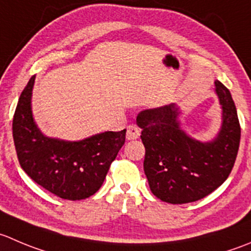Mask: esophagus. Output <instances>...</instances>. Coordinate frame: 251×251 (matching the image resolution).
<instances>
[{
  "mask_svg": "<svg viewBox=\"0 0 251 251\" xmlns=\"http://www.w3.org/2000/svg\"><path fill=\"white\" fill-rule=\"evenodd\" d=\"M140 137V128L135 125H130L126 131V140H136V138Z\"/></svg>",
  "mask_w": 251,
  "mask_h": 251,
  "instance_id": "esophagus-1",
  "label": "esophagus"
}]
</instances>
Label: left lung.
<instances>
[{"mask_svg":"<svg viewBox=\"0 0 251 251\" xmlns=\"http://www.w3.org/2000/svg\"><path fill=\"white\" fill-rule=\"evenodd\" d=\"M221 105V127L208 141L191 137L175 103L141 111L137 125L146 148L143 169L153 195L173 205L203 199L226 181L234 165L240 125L230 92L215 81Z\"/></svg>","mask_w":251,"mask_h":251,"instance_id":"left-lung-1","label":"left lung"}]
</instances>
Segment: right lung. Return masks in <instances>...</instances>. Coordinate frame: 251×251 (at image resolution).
Here are the masks:
<instances>
[{
    "label": "right lung",
    "instance_id": "right-lung-1",
    "mask_svg": "<svg viewBox=\"0 0 251 251\" xmlns=\"http://www.w3.org/2000/svg\"><path fill=\"white\" fill-rule=\"evenodd\" d=\"M34 82L35 76L22 92L13 118L19 164L36 184L58 198L78 201L94 195L125 143L126 130L105 131L79 141L44 135L31 109Z\"/></svg>",
    "mask_w": 251,
    "mask_h": 251
}]
</instances>
